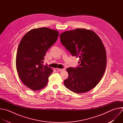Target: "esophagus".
<instances>
[{
  "mask_svg": "<svg viewBox=\"0 0 123 123\" xmlns=\"http://www.w3.org/2000/svg\"><path fill=\"white\" fill-rule=\"evenodd\" d=\"M65 68H57V71H59V72H62V71H65Z\"/></svg>",
  "mask_w": 123,
  "mask_h": 123,
  "instance_id": "1",
  "label": "esophagus"
}]
</instances>
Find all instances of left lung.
<instances>
[{
	"label": "left lung",
	"mask_w": 123,
	"mask_h": 123,
	"mask_svg": "<svg viewBox=\"0 0 123 123\" xmlns=\"http://www.w3.org/2000/svg\"><path fill=\"white\" fill-rule=\"evenodd\" d=\"M60 37L73 56L80 58L78 67L67 68L65 86L76 93L90 91L100 82L106 68V51L102 40L93 31L81 28L64 31Z\"/></svg>",
	"instance_id": "8db88e82"
}]
</instances>
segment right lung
<instances>
[{
	"mask_svg": "<svg viewBox=\"0 0 123 123\" xmlns=\"http://www.w3.org/2000/svg\"><path fill=\"white\" fill-rule=\"evenodd\" d=\"M59 32L43 27L27 32L17 48L16 68L22 83L32 91L39 90L47 85L51 68L42 63L46 52L56 42Z\"/></svg>",
	"mask_w": 123,
	"mask_h": 123,
	"instance_id": "right-lung-1",
	"label": "right lung"
}]
</instances>
